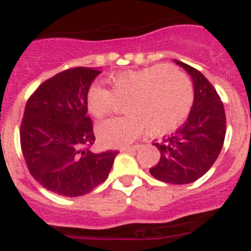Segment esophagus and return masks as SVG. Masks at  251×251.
<instances>
[{
    "instance_id": "obj_1",
    "label": "esophagus",
    "mask_w": 251,
    "mask_h": 251,
    "mask_svg": "<svg viewBox=\"0 0 251 251\" xmlns=\"http://www.w3.org/2000/svg\"><path fill=\"white\" fill-rule=\"evenodd\" d=\"M139 148H140V145L139 144H136V145H131V147H125L123 148V151H134V150H138Z\"/></svg>"
}]
</instances>
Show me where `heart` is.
Wrapping results in <instances>:
<instances>
[{"mask_svg": "<svg viewBox=\"0 0 251 251\" xmlns=\"http://www.w3.org/2000/svg\"><path fill=\"white\" fill-rule=\"evenodd\" d=\"M111 89L92 84L86 106L96 119H103L124 103L127 115L97 125V136L108 147H121L145 130L152 136L173 131L186 120L193 103V87L187 74L173 65H151L111 75Z\"/></svg>", "mask_w": 251, "mask_h": 251, "instance_id": "obj_1", "label": "heart"}]
</instances>
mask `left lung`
Returning a JSON list of instances; mask_svg holds the SVG:
<instances>
[{
	"mask_svg": "<svg viewBox=\"0 0 251 251\" xmlns=\"http://www.w3.org/2000/svg\"><path fill=\"white\" fill-rule=\"evenodd\" d=\"M174 62L192 77L195 100L186 123L160 143H154L162 155L150 168V174L165 183L187 184L201 178L216 162L225 140L226 115L210 80L191 65Z\"/></svg>",
	"mask_w": 251,
	"mask_h": 251,
	"instance_id": "obj_1",
	"label": "left lung"
}]
</instances>
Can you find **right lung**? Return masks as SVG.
<instances>
[{
    "label": "right lung",
    "instance_id": "obj_1",
    "mask_svg": "<svg viewBox=\"0 0 251 251\" xmlns=\"http://www.w3.org/2000/svg\"><path fill=\"white\" fill-rule=\"evenodd\" d=\"M101 71L67 69L30 96L20 126V143L34 179L56 195L78 197L107 179L117 150L91 151L93 125L86 95Z\"/></svg>",
    "mask_w": 251,
    "mask_h": 251
}]
</instances>
